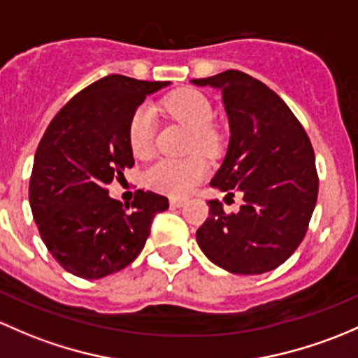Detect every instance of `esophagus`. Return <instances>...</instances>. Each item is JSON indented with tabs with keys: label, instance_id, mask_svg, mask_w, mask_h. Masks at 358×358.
I'll return each mask as SVG.
<instances>
[{
	"label": "esophagus",
	"instance_id": "34e87169",
	"mask_svg": "<svg viewBox=\"0 0 358 358\" xmlns=\"http://www.w3.org/2000/svg\"><path fill=\"white\" fill-rule=\"evenodd\" d=\"M186 203H187V198H182V196H172L171 198L172 206H184Z\"/></svg>",
	"mask_w": 358,
	"mask_h": 358
}]
</instances>
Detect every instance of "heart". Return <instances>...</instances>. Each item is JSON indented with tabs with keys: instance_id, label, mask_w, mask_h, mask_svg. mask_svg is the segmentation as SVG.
Here are the masks:
<instances>
[{
	"instance_id": "b5f03b06",
	"label": "heart",
	"mask_w": 358,
	"mask_h": 358,
	"mask_svg": "<svg viewBox=\"0 0 358 358\" xmlns=\"http://www.w3.org/2000/svg\"><path fill=\"white\" fill-rule=\"evenodd\" d=\"M164 108L180 122L193 129V148L201 152H213L217 136L212 129L213 106L208 96L194 87H180L164 99ZM155 141V117L152 108L141 106L132 115L129 124V145L138 158L150 157ZM208 174V165L203 158L193 157L176 160L162 158L146 171L145 180L158 193L184 194L196 186Z\"/></svg>"
}]
</instances>
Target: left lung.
<instances>
[{
	"label": "left lung",
	"mask_w": 358,
	"mask_h": 358,
	"mask_svg": "<svg viewBox=\"0 0 358 358\" xmlns=\"http://www.w3.org/2000/svg\"><path fill=\"white\" fill-rule=\"evenodd\" d=\"M220 90L229 146L210 186L243 194L239 212L219 200L196 231L206 259L233 274H264L300 246L319 191L315 155L303 125L271 87L239 70L191 80Z\"/></svg>",
	"instance_id": "left-lung-1"
}]
</instances>
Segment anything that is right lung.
Returning a JSON list of instances; mask_svg holds the SVG:
<instances>
[{
    "instance_id": "add662e5",
    "label": "right lung",
    "mask_w": 358,
    "mask_h": 358,
    "mask_svg": "<svg viewBox=\"0 0 358 358\" xmlns=\"http://www.w3.org/2000/svg\"><path fill=\"white\" fill-rule=\"evenodd\" d=\"M169 84L103 77L70 99L39 141L29 201L48 252L70 274L99 279L127 267L145 248L155 215L169 208L152 191L138 189L124 206L106 189L134 165L129 124L136 108Z\"/></svg>"
}]
</instances>
